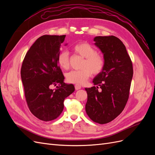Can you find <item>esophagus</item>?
<instances>
[{
    "label": "esophagus",
    "instance_id": "obj_1",
    "mask_svg": "<svg viewBox=\"0 0 155 155\" xmlns=\"http://www.w3.org/2000/svg\"><path fill=\"white\" fill-rule=\"evenodd\" d=\"M75 88H76V90H79V89L81 88V86L80 85H79V84H76V85H75Z\"/></svg>",
    "mask_w": 155,
    "mask_h": 155
}]
</instances>
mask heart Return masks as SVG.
<instances>
[{"mask_svg": "<svg viewBox=\"0 0 155 155\" xmlns=\"http://www.w3.org/2000/svg\"><path fill=\"white\" fill-rule=\"evenodd\" d=\"M72 50L75 52L85 58L81 70H73L67 73V80L69 83L82 84L94 74H100L105 65L104 58L96 53L94 47L87 43H80L74 45ZM58 63L59 67L66 70L69 67V55L67 51H62L58 57Z\"/></svg>", "mask_w": 155, "mask_h": 155, "instance_id": "obj_1", "label": "heart"}]
</instances>
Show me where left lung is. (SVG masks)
Listing matches in <instances>:
<instances>
[{
	"mask_svg": "<svg viewBox=\"0 0 155 155\" xmlns=\"http://www.w3.org/2000/svg\"><path fill=\"white\" fill-rule=\"evenodd\" d=\"M94 41L104 54L105 65L92 81L96 87L85 88V110L92 121L105 124L124 109L133 76V64L125 45L118 37L97 36ZM99 87L100 91H98Z\"/></svg>",
	"mask_w": 155,
	"mask_h": 155,
	"instance_id": "obj_1",
	"label": "left lung"
}]
</instances>
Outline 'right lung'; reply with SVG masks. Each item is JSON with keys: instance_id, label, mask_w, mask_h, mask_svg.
Returning a JSON list of instances; mask_svg holds the SVG:
<instances>
[{"instance_id": "1", "label": "right lung", "mask_w": 155, "mask_h": 155, "mask_svg": "<svg viewBox=\"0 0 155 155\" xmlns=\"http://www.w3.org/2000/svg\"><path fill=\"white\" fill-rule=\"evenodd\" d=\"M65 37H40L28 51L22 64L21 76L28 106L33 114L45 121L55 120L61 114L64 99L75 91L72 84L64 83L58 63ZM57 84L55 89L50 88Z\"/></svg>"}]
</instances>
